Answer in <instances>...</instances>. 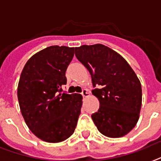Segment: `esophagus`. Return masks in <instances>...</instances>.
Masks as SVG:
<instances>
[{
    "label": "esophagus",
    "instance_id": "34e87169",
    "mask_svg": "<svg viewBox=\"0 0 161 161\" xmlns=\"http://www.w3.org/2000/svg\"><path fill=\"white\" fill-rule=\"evenodd\" d=\"M81 95H82V96H83V97H88L89 95H90V93H89L88 90H86V89H84V90H82Z\"/></svg>",
    "mask_w": 161,
    "mask_h": 161
}]
</instances>
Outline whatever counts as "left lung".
I'll return each instance as SVG.
<instances>
[{
  "mask_svg": "<svg viewBox=\"0 0 161 161\" xmlns=\"http://www.w3.org/2000/svg\"><path fill=\"white\" fill-rule=\"evenodd\" d=\"M75 57L90 71L92 94L99 99L98 112L91 115L98 130L108 137L127 135L136 126L142 107V86L124 58L103 44L82 45Z\"/></svg>",
  "mask_w": 161,
  "mask_h": 161,
  "instance_id": "left-lung-1",
  "label": "left lung"
}]
</instances>
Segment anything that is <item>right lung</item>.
Instances as JSON below:
<instances>
[{
	"mask_svg": "<svg viewBox=\"0 0 161 161\" xmlns=\"http://www.w3.org/2000/svg\"><path fill=\"white\" fill-rule=\"evenodd\" d=\"M74 47L50 46L32 56L21 72L17 95L30 131L41 140L61 142L73 134L82 106L80 94L61 93Z\"/></svg>",
	"mask_w": 161,
	"mask_h": 161,
	"instance_id": "add662e5",
	"label": "right lung"
}]
</instances>
